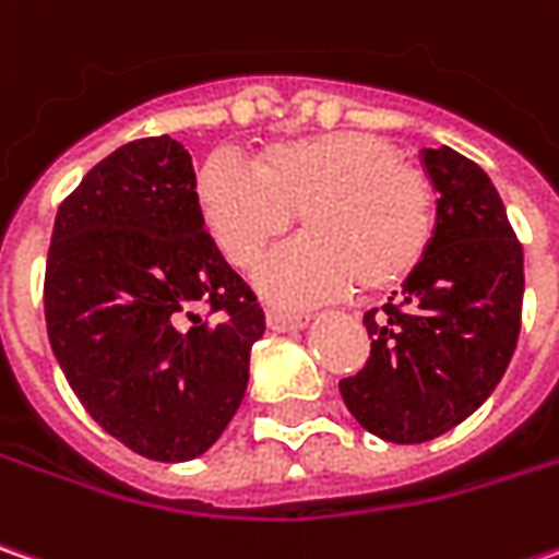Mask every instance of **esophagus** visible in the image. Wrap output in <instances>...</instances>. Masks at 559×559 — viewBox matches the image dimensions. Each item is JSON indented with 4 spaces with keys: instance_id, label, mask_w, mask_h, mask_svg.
Returning a JSON list of instances; mask_svg holds the SVG:
<instances>
[{
    "instance_id": "obj_1",
    "label": "esophagus",
    "mask_w": 559,
    "mask_h": 559,
    "mask_svg": "<svg viewBox=\"0 0 559 559\" xmlns=\"http://www.w3.org/2000/svg\"><path fill=\"white\" fill-rule=\"evenodd\" d=\"M269 328L272 331H302L306 324H309V316H302V312H281V309H269Z\"/></svg>"
}]
</instances>
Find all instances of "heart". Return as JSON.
Masks as SVG:
<instances>
[{
  "label": "heart",
  "mask_w": 559,
  "mask_h": 559,
  "mask_svg": "<svg viewBox=\"0 0 559 559\" xmlns=\"http://www.w3.org/2000/svg\"><path fill=\"white\" fill-rule=\"evenodd\" d=\"M203 219L238 269L257 265L299 222L306 238L260 269V287L278 302H312L356 284L390 290L433 241L430 179L371 132H328L272 142L247 169L231 157L206 160L198 176Z\"/></svg>",
  "instance_id": "1"
}]
</instances>
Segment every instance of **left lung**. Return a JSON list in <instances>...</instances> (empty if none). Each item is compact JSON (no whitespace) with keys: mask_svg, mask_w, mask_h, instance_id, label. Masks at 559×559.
Returning a JSON list of instances; mask_svg holds the SVG:
<instances>
[{"mask_svg":"<svg viewBox=\"0 0 559 559\" xmlns=\"http://www.w3.org/2000/svg\"><path fill=\"white\" fill-rule=\"evenodd\" d=\"M420 160L439 191L433 241L383 316H365L371 358L340 380L358 424L399 445L449 433L489 399L516 349L526 284L489 176L445 145Z\"/></svg>","mask_w":559,"mask_h":559,"instance_id":"8db88e82","label":"left lung"}]
</instances>
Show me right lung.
<instances>
[{"label": "right lung", "instance_id": "add662e5", "mask_svg": "<svg viewBox=\"0 0 559 559\" xmlns=\"http://www.w3.org/2000/svg\"><path fill=\"white\" fill-rule=\"evenodd\" d=\"M194 188L176 139L117 147L58 206L46 262V328L70 390L126 449L164 464L219 439L265 331Z\"/></svg>", "mask_w": 559, "mask_h": 559}]
</instances>
